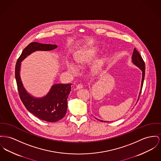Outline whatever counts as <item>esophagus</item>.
Here are the masks:
<instances>
[{"label": "esophagus", "mask_w": 161, "mask_h": 161, "mask_svg": "<svg viewBox=\"0 0 161 161\" xmlns=\"http://www.w3.org/2000/svg\"><path fill=\"white\" fill-rule=\"evenodd\" d=\"M84 87V85L82 84H78L77 86H76V89L77 90H79V89H81V88H82Z\"/></svg>", "instance_id": "34e87169"}]
</instances>
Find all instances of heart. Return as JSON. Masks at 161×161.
Here are the masks:
<instances>
[{"label":"heart","instance_id":"heart-1","mask_svg":"<svg viewBox=\"0 0 161 161\" xmlns=\"http://www.w3.org/2000/svg\"><path fill=\"white\" fill-rule=\"evenodd\" d=\"M97 51V50L95 47H88L79 51L75 54V60L76 64L79 66L88 64L96 56ZM103 64V59L97 60L92 66L93 71H97V70L99 69V68H101ZM66 67L68 71L71 73H76L78 71L77 66L74 63L70 61L66 62Z\"/></svg>","mask_w":161,"mask_h":161}]
</instances>
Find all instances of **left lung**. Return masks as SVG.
<instances>
[{
	"mask_svg": "<svg viewBox=\"0 0 161 161\" xmlns=\"http://www.w3.org/2000/svg\"><path fill=\"white\" fill-rule=\"evenodd\" d=\"M132 62L134 63V64H135L137 66H138L142 71V86H141V90H140V95L141 92H142V87H143V80H144L145 75V62H144L142 56L140 55L139 53L137 51V49L136 48H134V49L133 54H132ZM100 121H103L102 120H100Z\"/></svg>",
	"mask_w": 161,
	"mask_h": 161,
	"instance_id": "1",
	"label": "left lung"
}]
</instances>
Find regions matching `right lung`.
Here are the masks:
<instances>
[{"label":"right lung","mask_w":161,"mask_h":161,"mask_svg":"<svg viewBox=\"0 0 161 161\" xmlns=\"http://www.w3.org/2000/svg\"><path fill=\"white\" fill-rule=\"evenodd\" d=\"M57 47L55 44L31 43L24 48L15 66V77L21 100L25 108L36 117L47 122H56L64 117L67 110V98L72 84H60L52 86L50 92L42 98H34L29 95L22 84L19 75L21 62L35 51H51Z\"/></svg>","instance_id":"obj_1"}]
</instances>
